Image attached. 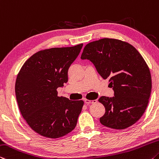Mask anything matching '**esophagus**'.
<instances>
[{"label": "esophagus", "instance_id": "obj_1", "mask_svg": "<svg viewBox=\"0 0 159 159\" xmlns=\"http://www.w3.org/2000/svg\"><path fill=\"white\" fill-rule=\"evenodd\" d=\"M84 102L86 104H90V103H97V100H88V99H84Z\"/></svg>", "mask_w": 159, "mask_h": 159}]
</instances>
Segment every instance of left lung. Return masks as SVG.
<instances>
[{
  "instance_id": "obj_1",
  "label": "left lung",
  "mask_w": 159,
  "mask_h": 159,
  "mask_svg": "<svg viewBox=\"0 0 159 159\" xmlns=\"http://www.w3.org/2000/svg\"><path fill=\"white\" fill-rule=\"evenodd\" d=\"M81 59L89 60L114 91V97L98 98L106 109L100 123L123 129L139 120L149 103L152 77L138 51L125 41L104 38L87 44Z\"/></svg>"
}]
</instances>
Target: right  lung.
Masks as SVG:
<instances>
[{"label": "right lung", "mask_w": 159, "mask_h": 159, "mask_svg": "<svg viewBox=\"0 0 159 159\" xmlns=\"http://www.w3.org/2000/svg\"><path fill=\"white\" fill-rule=\"evenodd\" d=\"M83 43L40 51L26 61L17 75L15 95L21 114L36 133L59 138L73 130L84 101L58 97L68 80L67 72Z\"/></svg>", "instance_id": "1"}]
</instances>
